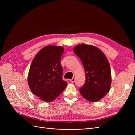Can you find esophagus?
Returning a JSON list of instances; mask_svg holds the SVG:
<instances>
[{
  "instance_id": "esophagus-1",
  "label": "esophagus",
  "mask_w": 135,
  "mask_h": 135,
  "mask_svg": "<svg viewBox=\"0 0 135 135\" xmlns=\"http://www.w3.org/2000/svg\"><path fill=\"white\" fill-rule=\"evenodd\" d=\"M75 78H74V77H73L72 79H71L70 80V81H71V83H74V81H75Z\"/></svg>"
}]
</instances>
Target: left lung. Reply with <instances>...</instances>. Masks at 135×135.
<instances>
[{
  "label": "left lung",
  "mask_w": 135,
  "mask_h": 135,
  "mask_svg": "<svg viewBox=\"0 0 135 135\" xmlns=\"http://www.w3.org/2000/svg\"><path fill=\"white\" fill-rule=\"evenodd\" d=\"M74 52L81 61L85 73V83L79 89L81 95L92 103L99 101L111 87V70L107 56L99 48L85 44L77 45Z\"/></svg>",
  "instance_id": "1"
}]
</instances>
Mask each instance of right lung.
<instances>
[{
	"label": "right lung",
	"instance_id": "right-lung-1",
	"mask_svg": "<svg viewBox=\"0 0 135 135\" xmlns=\"http://www.w3.org/2000/svg\"><path fill=\"white\" fill-rule=\"evenodd\" d=\"M64 52L62 46L50 45L43 47L31 64L27 82L32 93L45 102L56 99L68 83L62 79L61 57Z\"/></svg>",
	"mask_w": 135,
	"mask_h": 135
}]
</instances>
